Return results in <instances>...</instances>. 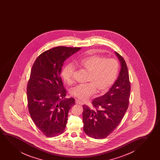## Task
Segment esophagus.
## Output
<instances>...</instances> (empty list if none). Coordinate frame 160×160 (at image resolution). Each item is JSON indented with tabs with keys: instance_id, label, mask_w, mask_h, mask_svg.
<instances>
[{
	"instance_id": "esophagus-1",
	"label": "esophagus",
	"mask_w": 160,
	"mask_h": 160,
	"mask_svg": "<svg viewBox=\"0 0 160 160\" xmlns=\"http://www.w3.org/2000/svg\"><path fill=\"white\" fill-rule=\"evenodd\" d=\"M75 103L77 104H79V105H82L83 104V103H82L81 101H79V99H76L75 100Z\"/></svg>"
}]
</instances>
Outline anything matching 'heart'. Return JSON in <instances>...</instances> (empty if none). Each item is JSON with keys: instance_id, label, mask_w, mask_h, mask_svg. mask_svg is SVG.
I'll list each match as a JSON object with an SVG mask.
<instances>
[{"instance_id": "heart-1", "label": "heart", "mask_w": 160, "mask_h": 160, "mask_svg": "<svg viewBox=\"0 0 160 160\" xmlns=\"http://www.w3.org/2000/svg\"><path fill=\"white\" fill-rule=\"evenodd\" d=\"M76 65L89 72L85 85H79L72 88L70 93L81 101H85L95 93L104 92L116 80L118 71V62L113 58L98 55L85 57L77 62ZM75 67L68 63L64 67L62 76L64 81L69 85L74 82Z\"/></svg>"}]
</instances>
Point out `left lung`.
I'll return each mask as SVG.
<instances>
[{
  "label": "left lung",
  "instance_id": "left-lung-1",
  "mask_svg": "<svg viewBox=\"0 0 160 160\" xmlns=\"http://www.w3.org/2000/svg\"><path fill=\"white\" fill-rule=\"evenodd\" d=\"M121 70L112 88L102 96L92 101L94 109L83 105V131L94 139H103L114 131L125 115L129 105L131 84L125 60L115 52Z\"/></svg>",
  "mask_w": 160,
  "mask_h": 160
}]
</instances>
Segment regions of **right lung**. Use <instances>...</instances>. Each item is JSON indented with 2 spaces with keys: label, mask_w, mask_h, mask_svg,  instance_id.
<instances>
[{
  "label": "right lung",
  "mask_w": 160,
  "mask_h": 160,
  "mask_svg": "<svg viewBox=\"0 0 160 160\" xmlns=\"http://www.w3.org/2000/svg\"><path fill=\"white\" fill-rule=\"evenodd\" d=\"M80 48L57 46L46 51L35 60L27 88L28 108L37 127L48 137L63 133L68 112L75 99L67 94L60 76L64 62Z\"/></svg>",
  "instance_id": "1"
}]
</instances>
